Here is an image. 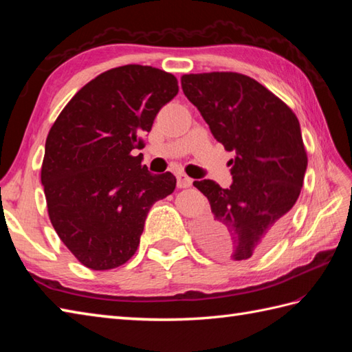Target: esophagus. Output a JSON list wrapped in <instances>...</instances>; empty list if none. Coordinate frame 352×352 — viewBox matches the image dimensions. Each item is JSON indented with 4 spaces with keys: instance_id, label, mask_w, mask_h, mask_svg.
I'll list each match as a JSON object with an SVG mask.
<instances>
[{
    "instance_id": "esophagus-1",
    "label": "esophagus",
    "mask_w": 352,
    "mask_h": 352,
    "mask_svg": "<svg viewBox=\"0 0 352 352\" xmlns=\"http://www.w3.org/2000/svg\"><path fill=\"white\" fill-rule=\"evenodd\" d=\"M192 184V178H189L186 174H177V186L180 189H184V188H189V186Z\"/></svg>"
}]
</instances>
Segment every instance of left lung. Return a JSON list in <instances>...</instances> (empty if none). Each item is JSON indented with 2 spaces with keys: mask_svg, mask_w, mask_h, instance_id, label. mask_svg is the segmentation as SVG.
<instances>
[{
  "mask_svg": "<svg viewBox=\"0 0 352 352\" xmlns=\"http://www.w3.org/2000/svg\"><path fill=\"white\" fill-rule=\"evenodd\" d=\"M182 87L227 151L233 184L193 182L212 214L198 222L213 257L246 260L269 248L286 227L307 169L300 121L286 102L239 72L184 74Z\"/></svg>",
  "mask_w": 352,
  "mask_h": 352,
  "instance_id": "1",
  "label": "left lung"
}]
</instances>
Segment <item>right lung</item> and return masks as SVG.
<instances>
[{
    "label": "right lung",
    "instance_id": "right-lung-1",
    "mask_svg": "<svg viewBox=\"0 0 352 352\" xmlns=\"http://www.w3.org/2000/svg\"><path fill=\"white\" fill-rule=\"evenodd\" d=\"M178 94L169 72L142 65L109 69L66 104L45 142L41 180L57 236L81 265L115 269L136 252L146 214L175 189L170 172L149 174L142 139Z\"/></svg>",
    "mask_w": 352,
    "mask_h": 352
}]
</instances>
